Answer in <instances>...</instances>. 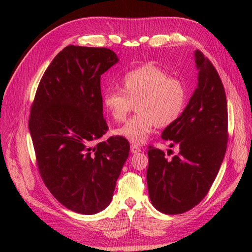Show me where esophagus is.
Masks as SVG:
<instances>
[{"label": "esophagus", "mask_w": 252, "mask_h": 252, "mask_svg": "<svg viewBox=\"0 0 252 252\" xmlns=\"http://www.w3.org/2000/svg\"><path fill=\"white\" fill-rule=\"evenodd\" d=\"M141 152V148L138 147L137 145H131V153L132 154H137Z\"/></svg>", "instance_id": "34e87169"}]
</instances>
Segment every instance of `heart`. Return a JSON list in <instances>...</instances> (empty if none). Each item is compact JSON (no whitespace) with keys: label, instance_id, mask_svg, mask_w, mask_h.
I'll return each mask as SVG.
<instances>
[{"label":"heart","instance_id":"1","mask_svg":"<svg viewBox=\"0 0 252 252\" xmlns=\"http://www.w3.org/2000/svg\"><path fill=\"white\" fill-rule=\"evenodd\" d=\"M187 103L185 84L155 65H144L122 77L121 89L108 88L103 105L116 121H123L136 104L137 115L115 130V135L143 144L155 126H169L183 114Z\"/></svg>","mask_w":252,"mask_h":252}]
</instances>
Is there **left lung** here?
<instances>
[{
	"label": "left lung",
	"instance_id": "left-lung-1",
	"mask_svg": "<svg viewBox=\"0 0 252 252\" xmlns=\"http://www.w3.org/2000/svg\"><path fill=\"white\" fill-rule=\"evenodd\" d=\"M198 83L183 114L165 127L161 137L179 146L172 159L148 147L147 186L153 206L165 215L190 210L208 194L227 145L225 91L215 66L195 51Z\"/></svg>",
	"mask_w": 252,
	"mask_h": 252
}]
</instances>
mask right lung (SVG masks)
Segmentation results:
<instances>
[{
    "instance_id": "add662e5",
    "label": "right lung",
    "mask_w": 252,
    "mask_h": 252,
    "mask_svg": "<svg viewBox=\"0 0 252 252\" xmlns=\"http://www.w3.org/2000/svg\"><path fill=\"white\" fill-rule=\"evenodd\" d=\"M118 62L106 47L66 46L47 67L31 106L41 178L62 205L82 215L109 205L129 157L130 144L120 136L93 145L108 130L100 76Z\"/></svg>"
}]
</instances>
